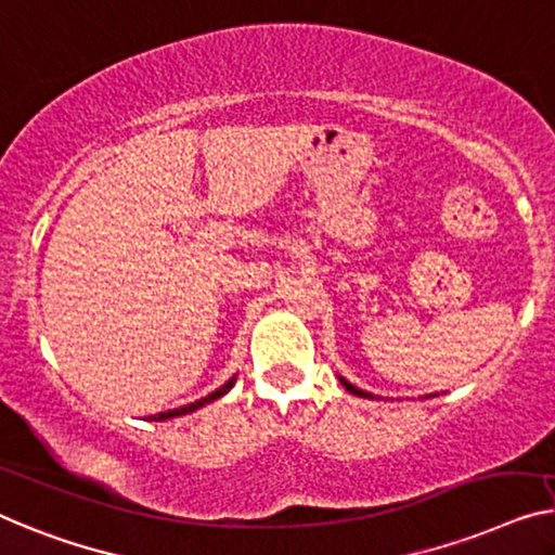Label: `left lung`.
I'll return each instance as SVG.
<instances>
[{
  "label": "left lung",
  "mask_w": 555,
  "mask_h": 555,
  "mask_svg": "<svg viewBox=\"0 0 555 555\" xmlns=\"http://www.w3.org/2000/svg\"><path fill=\"white\" fill-rule=\"evenodd\" d=\"M338 382H341V386L346 388V391L349 393H353V396H361V399H378V396H374V393H369V391H363V388H359V386H353L351 382H346L344 376H338ZM424 399H431V396H424Z\"/></svg>",
  "instance_id": "1"
}]
</instances>
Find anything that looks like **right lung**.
I'll list each match as a JSON object with an SVG mask.
<instances>
[{
  "label": "right lung",
  "mask_w": 555,
  "mask_h": 555,
  "mask_svg": "<svg viewBox=\"0 0 555 555\" xmlns=\"http://www.w3.org/2000/svg\"><path fill=\"white\" fill-rule=\"evenodd\" d=\"M234 382H236V376H231L224 386H219L217 391H211L209 396H204V399H198V401H194V403H189V406H181V409H173V411L156 413V416H152V418H149V421H167V418L184 416V413H194V411H198V409H202V406H206V403H211V401L221 399V396H227V393L231 391V386H234Z\"/></svg>",
  "instance_id": "add662e5"
}]
</instances>
